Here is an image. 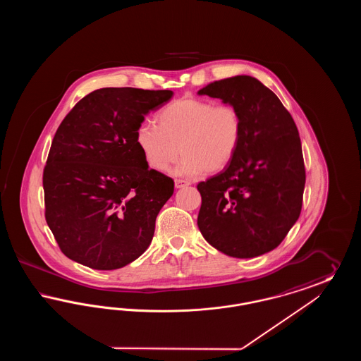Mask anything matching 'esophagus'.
I'll return each mask as SVG.
<instances>
[{
  "instance_id": "1",
  "label": "esophagus",
  "mask_w": 361,
  "mask_h": 361,
  "mask_svg": "<svg viewBox=\"0 0 361 361\" xmlns=\"http://www.w3.org/2000/svg\"><path fill=\"white\" fill-rule=\"evenodd\" d=\"M189 181L187 180H180V178H177V180H174V187L176 188H184V187H188Z\"/></svg>"
}]
</instances>
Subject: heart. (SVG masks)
<instances>
[{"label": "heart", "instance_id": "obj_1", "mask_svg": "<svg viewBox=\"0 0 361 361\" xmlns=\"http://www.w3.org/2000/svg\"><path fill=\"white\" fill-rule=\"evenodd\" d=\"M155 123L140 124L135 140L146 162L158 172L166 171L178 153L184 157L177 174L221 172L237 154L242 139L240 111L204 99L185 97L168 104L157 114Z\"/></svg>", "mask_w": 361, "mask_h": 361}]
</instances>
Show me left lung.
Instances as JSON below:
<instances>
[{
  "label": "left lung",
  "instance_id": "left-lung-1",
  "mask_svg": "<svg viewBox=\"0 0 361 361\" xmlns=\"http://www.w3.org/2000/svg\"><path fill=\"white\" fill-rule=\"evenodd\" d=\"M197 94L221 99L242 118L237 154L197 185L199 230L230 257L265 255L286 238L302 209L306 172L296 124L275 93L250 75L215 81Z\"/></svg>",
  "mask_w": 361,
  "mask_h": 361
}]
</instances>
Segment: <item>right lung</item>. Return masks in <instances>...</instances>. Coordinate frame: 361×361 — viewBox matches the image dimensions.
<instances>
[{
  "mask_svg": "<svg viewBox=\"0 0 361 361\" xmlns=\"http://www.w3.org/2000/svg\"><path fill=\"white\" fill-rule=\"evenodd\" d=\"M172 97V90L97 89L58 127L43 188L46 221L66 257L112 271L152 243L174 183L149 169L135 137L145 116Z\"/></svg>",
  "mask_w": 361,
  "mask_h": 361,
  "instance_id": "add662e5",
  "label": "right lung"
}]
</instances>
